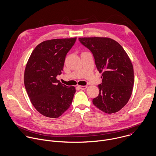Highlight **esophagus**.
<instances>
[{"instance_id": "esophagus-1", "label": "esophagus", "mask_w": 156, "mask_h": 156, "mask_svg": "<svg viewBox=\"0 0 156 156\" xmlns=\"http://www.w3.org/2000/svg\"><path fill=\"white\" fill-rule=\"evenodd\" d=\"M80 89L81 90H84V89H86V88L87 87V86H78Z\"/></svg>"}]
</instances>
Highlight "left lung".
I'll use <instances>...</instances> for the list:
<instances>
[{
	"label": "left lung",
	"instance_id": "1",
	"mask_svg": "<svg viewBox=\"0 0 156 156\" xmlns=\"http://www.w3.org/2000/svg\"><path fill=\"white\" fill-rule=\"evenodd\" d=\"M80 41L92 53L97 69L101 74L98 95L93 104L105 113L121 110L129 101L134 83L133 68L126 51L108 37H80Z\"/></svg>",
	"mask_w": 156,
	"mask_h": 156
}]
</instances>
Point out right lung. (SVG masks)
<instances>
[{
  "label": "right lung",
  "mask_w": 156,
  "mask_h": 156,
  "mask_svg": "<svg viewBox=\"0 0 156 156\" xmlns=\"http://www.w3.org/2000/svg\"><path fill=\"white\" fill-rule=\"evenodd\" d=\"M76 37L51 39L38 44L26 64L24 82L34 108L44 116L57 118L66 112L76 92L56 78L62 73L65 58Z\"/></svg>",
  "instance_id": "add662e5"
}]
</instances>
